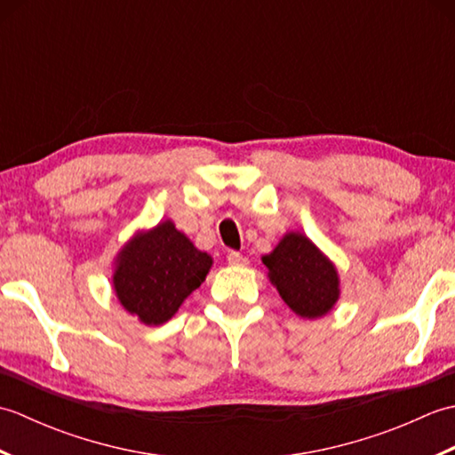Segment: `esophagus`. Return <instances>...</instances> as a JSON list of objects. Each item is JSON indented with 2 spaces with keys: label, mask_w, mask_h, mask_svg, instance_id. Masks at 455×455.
<instances>
[{
  "label": "esophagus",
  "mask_w": 455,
  "mask_h": 455,
  "mask_svg": "<svg viewBox=\"0 0 455 455\" xmlns=\"http://www.w3.org/2000/svg\"><path fill=\"white\" fill-rule=\"evenodd\" d=\"M227 259H228L230 266H246V262H248V259L243 254L235 252V250H233V252L227 254Z\"/></svg>",
  "instance_id": "esophagus-1"
}]
</instances>
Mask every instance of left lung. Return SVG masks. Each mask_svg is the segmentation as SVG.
<instances>
[{
  "label": "left lung",
  "mask_w": 455,
  "mask_h": 455,
  "mask_svg": "<svg viewBox=\"0 0 455 455\" xmlns=\"http://www.w3.org/2000/svg\"><path fill=\"white\" fill-rule=\"evenodd\" d=\"M262 262L269 282L295 315L318 318L332 311L340 279L334 264L305 235L287 233Z\"/></svg>",
  "instance_id": "8db88e82"
}]
</instances>
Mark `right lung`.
<instances>
[{"instance_id": "add662e5", "label": "right lung", "mask_w": 455, "mask_h": 455, "mask_svg": "<svg viewBox=\"0 0 455 455\" xmlns=\"http://www.w3.org/2000/svg\"><path fill=\"white\" fill-rule=\"evenodd\" d=\"M212 258L193 246L172 220L134 235L115 259L113 287L124 311L148 326L178 313L181 303L205 282Z\"/></svg>"}]
</instances>
